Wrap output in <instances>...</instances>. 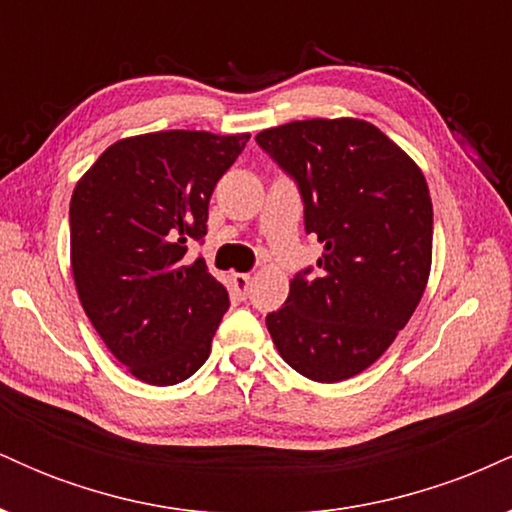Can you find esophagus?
I'll return each mask as SVG.
<instances>
[{
  "mask_svg": "<svg viewBox=\"0 0 512 512\" xmlns=\"http://www.w3.org/2000/svg\"><path fill=\"white\" fill-rule=\"evenodd\" d=\"M250 281H252V276L250 274H233V284H236V289H238V293H248V289H250Z\"/></svg>",
  "mask_w": 512,
  "mask_h": 512,
  "instance_id": "obj_1",
  "label": "esophagus"
}]
</instances>
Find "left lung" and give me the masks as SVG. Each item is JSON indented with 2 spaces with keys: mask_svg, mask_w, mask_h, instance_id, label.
<instances>
[{
  "mask_svg": "<svg viewBox=\"0 0 512 512\" xmlns=\"http://www.w3.org/2000/svg\"><path fill=\"white\" fill-rule=\"evenodd\" d=\"M260 149L296 182L305 233L325 245L267 315L281 358L315 383L354 378L385 354L424 296L433 204L424 173L370 122L264 129Z\"/></svg>",
  "mask_w": 512,
  "mask_h": 512,
  "instance_id": "obj_1",
  "label": "left lung"
}]
</instances>
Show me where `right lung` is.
Instances as JSON below:
<instances>
[{"instance_id": "right-lung-1", "label": "right lung", "mask_w": 512, "mask_h": 512, "mask_svg": "<svg viewBox=\"0 0 512 512\" xmlns=\"http://www.w3.org/2000/svg\"><path fill=\"white\" fill-rule=\"evenodd\" d=\"M250 134L122 139L74 187L72 272L88 320L122 366L178 385L209 358L228 291L187 245L207 236L209 199Z\"/></svg>"}]
</instances>
